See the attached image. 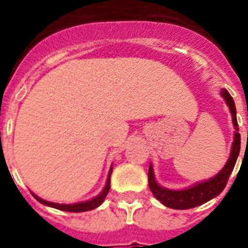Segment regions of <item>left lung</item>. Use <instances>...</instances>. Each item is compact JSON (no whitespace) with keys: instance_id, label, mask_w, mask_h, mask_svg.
<instances>
[{"instance_id":"8db88e82","label":"left lung","mask_w":248,"mask_h":248,"mask_svg":"<svg viewBox=\"0 0 248 248\" xmlns=\"http://www.w3.org/2000/svg\"><path fill=\"white\" fill-rule=\"evenodd\" d=\"M221 95L224 96L228 107L231 109L232 117H233V124H234L235 128L234 141H233V147H232L231 157L228 159L227 165L224 166V169L215 177H212V179L204 181V183L194 185L192 188L184 189V190H169V189L159 186L155 180L153 167H152V165L149 166V171H148L149 189L155 194V198L167 207L173 208V210H188V208L201 206V204L206 203L207 201L212 200L214 197L219 196L225 188L228 180H229V176H231L232 171L234 169L237 158H238L239 149H241V135L238 132V122H237V114H235L237 112H235L233 97L231 96V93H228L225 89L221 90Z\"/></svg>"}]
</instances>
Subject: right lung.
Listing matches in <instances>:
<instances>
[{
  "label": "right lung",
  "mask_w": 248,
  "mask_h": 248,
  "mask_svg": "<svg viewBox=\"0 0 248 248\" xmlns=\"http://www.w3.org/2000/svg\"><path fill=\"white\" fill-rule=\"evenodd\" d=\"M110 175H112V169L109 171L108 180H107V184H105V188L103 189V192L99 194L97 197H95L93 200L87 201V202H81V203H75V204H59V203H52V202H47V201L41 200L40 197H37L33 194V197L36 198L38 202H41L42 204H46V206H50V207L58 208V210H62V211H69V212H83V211H90V210H93L96 208L97 206H100L103 202H104L105 197L108 194L109 188H110Z\"/></svg>",
  "instance_id": "add662e5"
}]
</instances>
